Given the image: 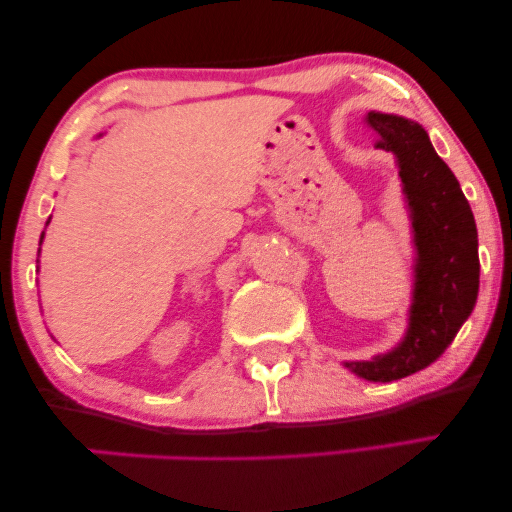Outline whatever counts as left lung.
<instances>
[{"label":"left lung","instance_id":"left-lung-1","mask_svg":"<svg viewBox=\"0 0 512 512\" xmlns=\"http://www.w3.org/2000/svg\"><path fill=\"white\" fill-rule=\"evenodd\" d=\"M374 147L392 152L413 222L415 281L404 340L388 354L345 363L365 381H397L435 363L474 311L479 295V236L460 183L420 124L367 113Z\"/></svg>","mask_w":512,"mask_h":512}]
</instances>
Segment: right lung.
<instances>
[{"label": "right lung", "instance_id": "obj_1", "mask_svg": "<svg viewBox=\"0 0 512 512\" xmlns=\"http://www.w3.org/2000/svg\"><path fill=\"white\" fill-rule=\"evenodd\" d=\"M49 220H52V217H49ZM49 220H47V224H49ZM43 236H45V233H43ZM43 236H40V242H43ZM38 254H40V249H38Z\"/></svg>", "mask_w": 512, "mask_h": 512}]
</instances>
